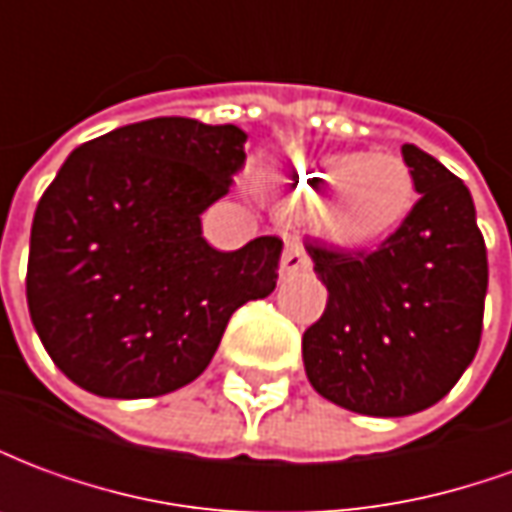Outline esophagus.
<instances>
[{
  "label": "esophagus",
  "instance_id": "34e87169",
  "mask_svg": "<svg viewBox=\"0 0 512 512\" xmlns=\"http://www.w3.org/2000/svg\"><path fill=\"white\" fill-rule=\"evenodd\" d=\"M311 270V259H308L306 248L303 242L297 237L286 239L284 256H281V275H295V273H306Z\"/></svg>",
  "mask_w": 512,
  "mask_h": 512
}]
</instances>
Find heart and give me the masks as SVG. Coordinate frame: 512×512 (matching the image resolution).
I'll list each match as a JSON object with an SVG mask.
<instances>
[{
    "instance_id": "heart-1",
    "label": "heart",
    "mask_w": 512,
    "mask_h": 512,
    "mask_svg": "<svg viewBox=\"0 0 512 512\" xmlns=\"http://www.w3.org/2000/svg\"><path fill=\"white\" fill-rule=\"evenodd\" d=\"M275 184L297 201H317L322 231L342 245L389 237L413 206L411 170L391 154H295L281 162Z\"/></svg>"
}]
</instances>
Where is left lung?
Listing matches in <instances>:
<instances>
[{
    "instance_id": "left-lung-1",
    "label": "left lung",
    "mask_w": 512,
    "mask_h": 512,
    "mask_svg": "<svg viewBox=\"0 0 512 512\" xmlns=\"http://www.w3.org/2000/svg\"><path fill=\"white\" fill-rule=\"evenodd\" d=\"M419 201L372 253L308 242L328 289L303 333L308 383L364 416H411L466 372L480 347L488 256L469 187L436 157L405 143Z\"/></svg>"
}]
</instances>
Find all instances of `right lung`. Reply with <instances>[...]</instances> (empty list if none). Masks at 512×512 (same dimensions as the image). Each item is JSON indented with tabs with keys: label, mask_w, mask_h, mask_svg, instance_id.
Returning a JSON list of instances; mask_svg holds the SVG:
<instances>
[{
	"label": "right lung",
	"mask_w": 512,
	"mask_h": 512,
	"mask_svg": "<svg viewBox=\"0 0 512 512\" xmlns=\"http://www.w3.org/2000/svg\"><path fill=\"white\" fill-rule=\"evenodd\" d=\"M248 134L192 118L82 143L35 209L27 306L57 369L90 394L143 400L204 372L231 314L267 297L284 242L215 250L201 215L245 165Z\"/></svg>",
	"instance_id": "1"
}]
</instances>
